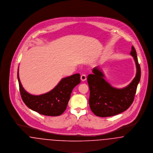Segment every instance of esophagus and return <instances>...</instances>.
Wrapping results in <instances>:
<instances>
[{"instance_id":"obj_1","label":"esophagus","mask_w":153,"mask_h":153,"mask_svg":"<svg viewBox=\"0 0 153 153\" xmlns=\"http://www.w3.org/2000/svg\"><path fill=\"white\" fill-rule=\"evenodd\" d=\"M81 80L82 81H85V80H87V76H86V75H85V74H82L81 76Z\"/></svg>"}]
</instances>
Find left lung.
<instances>
[{
    "instance_id": "obj_1",
    "label": "left lung",
    "mask_w": 153,
    "mask_h": 153,
    "mask_svg": "<svg viewBox=\"0 0 153 153\" xmlns=\"http://www.w3.org/2000/svg\"><path fill=\"white\" fill-rule=\"evenodd\" d=\"M130 54L134 57L137 67L136 76L126 87H112L104 79V74L98 66L94 68L92 74L87 77L90 95V108L95 115L99 117L114 116L128 109L134 101L137 86L140 79V68L137 52L133 46Z\"/></svg>"
}]
</instances>
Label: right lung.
<instances>
[{"label": "right lung", "mask_w": 153, "mask_h": 153, "mask_svg": "<svg viewBox=\"0 0 153 153\" xmlns=\"http://www.w3.org/2000/svg\"><path fill=\"white\" fill-rule=\"evenodd\" d=\"M18 80L21 96L25 104L30 109L41 115L51 117L59 116L65 111L73 88L81 81L80 74H74L62 79L51 91L36 96L29 94L24 89L19 77L18 71Z\"/></svg>", "instance_id": "right-lung-1"}]
</instances>
